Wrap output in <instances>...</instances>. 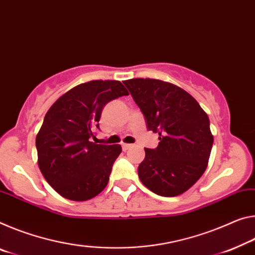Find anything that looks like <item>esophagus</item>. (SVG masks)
<instances>
[{
    "instance_id": "esophagus-1",
    "label": "esophagus",
    "mask_w": 255,
    "mask_h": 255,
    "mask_svg": "<svg viewBox=\"0 0 255 255\" xmlns=\"http://www.w3.org/2000/svg\"><path fill=\"white\" fill-rule=\"evenodd\" d=\"M121 146H123V149H124V151H127V149H129V148H130L131 146H132V145L131 144H123V145H121Z\"/></svg>"
}]
</instances>
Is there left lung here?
Segmentation results:
<instances>
[{
    "label": "left lung",
    "instance_id": "left-lung-1",
    "mask_svg": "<svg viewBox=\"0 0 255 255\" xmlns=\"http://www.w3.org/2000/svg\"><path fill=\"white\" fill-rule=\"evenodd\" d=\"M124 84L142 110L148 130L159 134L157 147L145 148L139 179L157 195L178 196L208 167L213 144L209 117L191 94L173 84L151 78Z\"/></svg>",
    "mask_w": 255,
    "mask_h": 255
}]
</instances>
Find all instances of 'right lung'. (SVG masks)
Here are the masks:
<instances>
[{
	"label": "right lung",
	"mask_w": 255,
	"mask_h": 255,
	"mask_svg": "<svg viewBox=\"0 0 255 255\" xmlns=\"http://www.w3.org/2000/svg\"><path fill=\"white\" fill-rule=\"evenodd\" d=\"M128 91L119 80H91L75 86L55 101L36 136L37 162L56 193L71 201H87L103 191L119 144L90 140L103 107Z\"/></svg>",
	"instance_id": "1"
}]
</instances>
